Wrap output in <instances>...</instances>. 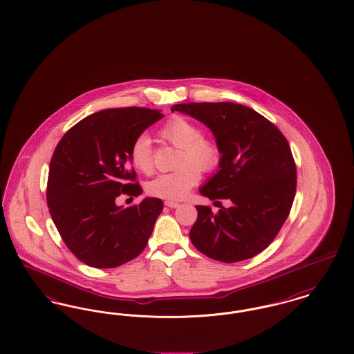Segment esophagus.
<instances>
[{"mask_svg": "<svg viewBox=\"0 0 354 354\" xmlns=\"http://www.w3.org/2000/svg\"><path fill=\"white\" fill-rule=\"evenodd\" d=\"M165 204L167 205V207H169V208H178L180 204L178 202H174V201H166L165 202Z\"/></svg>", "mask_w": 354, "mask_h": 354, "instance_id": "esophagus-1", "label": "esophagus"}]
</instances>
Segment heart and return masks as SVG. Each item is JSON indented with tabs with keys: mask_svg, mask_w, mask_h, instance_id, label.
Returning a JSON list of instances; mask_svg holds the SVG:
<instances>
[{
	"mask_svg": "<svg viewBox=\"0 0 354 354\" xmlns=\"http://www.w3.org/2000/svg\"><path fill=\"white\" fill-rule=\"evenodd\" d=\"M159 135L179 149L176 169L159 174L146 185V191L153 198L178 201L199 183L204 172H211L219 167L223 150L219 143L208 136H203L202 129L185 117H171L160 127ZM130 159L135 169L143 174L153 171V152L151 139L147 134H139L131 143Z\"/></svg>",
	"mask_w": 354,
	"mask_h": 354,
	"instance_id": "b5f03b06",
	"label": "heart"
}]
</instances>
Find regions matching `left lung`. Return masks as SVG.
I'll use <instances>...</instances> for the list:
<instances>
[{"mask_svg":"<svg viewBox=\"0 0 354 354\" xmlns=\"http://www.w3.org/2000/svg\"><path fill=\"white\" fill-rule=\"evenodd\" d=\"M201 120L223 150L220 169L201 188L209 201L232 205L212 212L196 205L189 239L198 251L236 263L264 251L286 223L296 194V165L286 136L252 109L232 102L171 107Z\"/></svg>","mask_w":354,"mask_h":354,"instance_id":"8db88e82","label":"left lung"}]
</instances>
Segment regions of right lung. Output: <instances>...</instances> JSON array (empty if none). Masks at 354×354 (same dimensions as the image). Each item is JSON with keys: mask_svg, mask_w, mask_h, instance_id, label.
Segmentation results:
<instances>
[{"mask_svg": "<svg viewBox=\"0 0 354 354\" xmlns=\"http://www.w3.org/2000/svg\"><path fill=\"white\" fill-rule=\"evenodd\" d=\"M162 118L159 110L146 107L107 109L80 120L57 145L48 207L66 247L84 264L115 268L146 248L163 202L146 198L122 208L115 199L142 194L130 166V147Z\"/></svg>", "mask_w": 354, "mask_h": 354, "instance_id": "right-lung-1", "label": "right lung"}]
</instances>
